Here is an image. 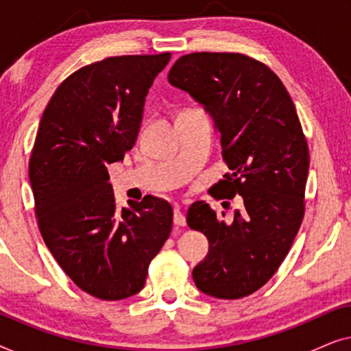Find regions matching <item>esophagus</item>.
<instances>
[{
    "label": "esophagus",
    "mask_w": 351,
    "mask_h": 351,
    "mask_svg": "<svg viewBox=\"0 0 351 351\" xmlns=\"http://www.w3.org/2000/svg\"><path fill=\"white\" fill-rule=\"evenodd\" d=\"M174 223L177 225V227H185V225H186L185 215L182 214V210L179 208L174 209Z\"/></svg>",
    "instance_id": "1"
}]
</instances>
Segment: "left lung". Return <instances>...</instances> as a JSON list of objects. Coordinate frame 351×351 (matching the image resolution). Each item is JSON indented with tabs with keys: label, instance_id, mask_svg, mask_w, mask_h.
Masks as SVG:
<instances>
[{
	"label": "left lung",
	"instance_id": "8db88e82",
	"mask_svg": "<svg viewBox=\"0 0 351 351\" xmlns=\"http://www.w3.org/2000/svg\"><path fill=\"white\" fill-rule=\"evenodd\" d=\"M167 78L204 105L220 132L230 172L210 195L243 198L230 223L204 201L190 206L186 223L209 241L193 281L215 299H241L275 275L299 232L310 166L306 138L285 84L252 57L193 52L177 59Z\"/></svg>",
	"mask_w": 351,
	"mask_h": 351
}]
</instances>
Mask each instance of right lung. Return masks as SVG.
I'll return each mask as SVG.
<instances>
[{"label": "right lung", "instance_id": "obj_1", "mask_svg": "<svg viewBox=\"0 0 351 351\" xmlns=\"http://www.w3.org/2000/svg\"><path fill=\"white\" fill-rule=\"evenodd\" d=\"M169 59L107 57L76 70L38 128L28 162L38 227L66 276L97 299L137 294L171 234V204L147 195L119 210L107 171L136 143L148 89Z\"/></svg>", "mask_w": 351, "mask_h": 351}]
</instances>
